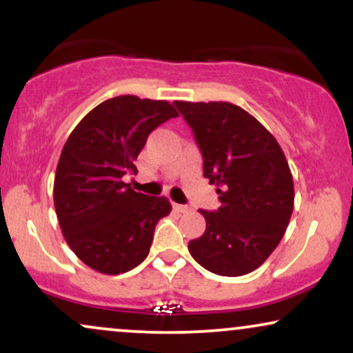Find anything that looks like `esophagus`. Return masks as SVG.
I'll return each mask as SVG.
<instances>
[{"label": "esophagus", "instance_id": "obj_1", "mask_svg": "<svg viewBox=\"0 0 353 353\" xmlns=\"http://www.w3.org/2000/svg\"><path fill=\"white\" fill-rule=\"evenodd\" d=\"M172 209L176 210V212H188V205H182V204H172Z\"/></svg>", "mask_w": 353, "mask_h": 353}]
</instances>
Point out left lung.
I'll return each instance as SVG.
<instances>
[{"mask_svg":"<svg viewBox=\"0 0 353 353\" xmlns=\"http://www.w3.org/2000/svg\"><path fill=\"white\" fill-rule=\"evenodd\" d=\"M217 185L221 208L201 210L205 230L189 252L209 272L239 277L261 267L285 234L294 179L277 139L242 108L224 101H174Z\"/></svg>","mask_w":353,"mask_h":353,"instance_id":"8db88e82","label":"left lung"}]
</instances>
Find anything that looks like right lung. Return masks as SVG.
<instances>
[{"label": "right lung", "mask_w": 353, "mask_h": 353, "mask_svg": "<svg viewBox=\"0 0 353 353\" xmlns=\"http://www.w3.org/2000/svg\"><path fill=\"white\" fill-rule=\"evenodd\" d=\"M179 116L168 101L117 96L89 111L72 129L54 176V209L68 245L88 267L117 275L148 257L168 197L136 192L123 176L159 124Z\"/></svg>", "instance_id": "add662e5"}]
</instances>
